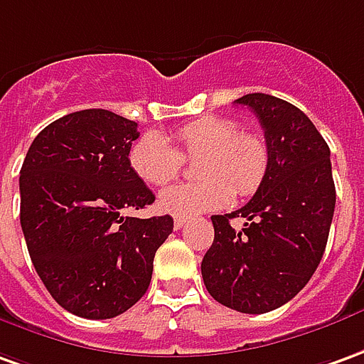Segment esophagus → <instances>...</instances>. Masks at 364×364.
Masks as SVG:
<instances>
[{"label":"esophagus","instance_id":"obj_1","mask_svg":"<svg viewBox=\"0 0 364 364\" xmlns=\"http://www.w3.org/2000/svg\"><path fill=\"white\" fill-rule=\"evenodd\" d=\"M186 224H188L186 218H174V228H176V230H182Z\"/></svg>","mask_w":364,"mask_h":364}]
</instances>
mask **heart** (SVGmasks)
<instances>
[{
  "label": "heart",
  "instance_id": "obj_1",
  "mask_svg": "<svg viewBox=\"0 0 364 364\" xmlns=\"http://www.w3.org/2000/svg\"><path fill=\"white\" fill-rule=\"evenodd\" d=\"M180 150L160 132H144L129 150L132 172L150 186H164L180 174L184 156L198 158L196 174L202 180L164 188L158 208L176 218L218 210L240 196L254 194L267 176L269 146L257 132L240 130L224 117H202L176 130Z\"/></svg>",
  "mask_w": 364,
  "mask_h": 364
}]
</instances>
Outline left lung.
I'll list each match as a JSON object with an SVG mask.
<instances>
[{"instance_id":"8db88e82","label":"left lung","mask_w":364,"mask_h":364,"mask_svg":"<svg viewBox=\"0 0 364 364\" xmlns=\"http://www.w3.org/2000/svg\"><path fill=\"white\" fill-rule=\"evenodd\" d=\"M235 102L262 122L269 168L244 208L212 215L214 244L202 259V277L218 303L259 315L293 299L317 269L335 212V182L329 146L303 110L263 92ZM237 215L246 218L242 230L229 224Z\"/></svg>"}]
</instances>
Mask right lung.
<instances>
[{
    "label": "right lung",
    "instance_id": "add662e5",
    "mask_svg": "<svg viewBox=\"0 0 364 364\" xmlns=\"http://www.w3.org/2000/svg\"><path fill=\"white\" fill-rule=\"evenodd\" d=\"M134 120L87 109L45 127L19 172L21 230L51 297L73 315L110 319L146 293L172 234L170 215L132 218L154 194L129 164Z\"/></svg>",
    "mask_w": 364,
    "mask_h": 364
}]
</instances>
